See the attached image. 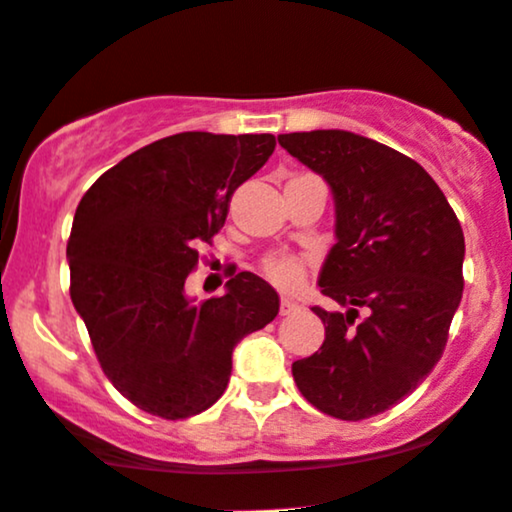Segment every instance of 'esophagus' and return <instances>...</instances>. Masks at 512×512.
Masks as SVG:
<instances>
[{
    "label": "esophagus",
    "instance_id": "esophagus-1",
    "mask_svg": "<svg viewBox=\"0 0 512 512\" xmlns=\"http://www.w3.org/2000/svg\"><path fill=\"white\" fill-rule=\"evenodd\" d=\"M296 311H301V306L296 301L286 299V296L279 301V313H282V316H291V313H296Z\"/></svg>",
    "mask_w": 512,
    "mask_h": 512
}]
</instances>
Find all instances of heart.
<instances>
[{
	"label": "heart",
	"mask_w": 512,
	"mask_h": 512,
	"mask_svg": "<svg viewBox=\"0 0 512 512\" xmlns=\"http://www.w3.org/2000/svg\"><path fill=\"white\" fill-rule=\"evenodd\" d=\"M260 269L269 284L282 291H291L306 277V260L301 255H294V252H269V255L262 257Z\"/></svg>",
	"instance_id": "1"
}]
</instances>
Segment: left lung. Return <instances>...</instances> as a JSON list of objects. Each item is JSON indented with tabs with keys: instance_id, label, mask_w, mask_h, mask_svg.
<instances>
[{
	"instance_id": "obj_1",
	"label": "left lung",
	"mask_w": 512,
	"mask_h": 512,
	"mask_svg": "<svg viewBox=\"0 0 512 512\" xmlns=\"http://www.w3.org/2000/svg\"><path fill=\"white\" fill-rule=\"evenodd\" d=\"M279 145L333 189L338 243L318 284L347 308L313 306L325 340L291 374L320 413L372 418L445 352L464 291L462 226L435 179L389 145L350 131L284 133Z\"/></svg>"
}]
</instances>
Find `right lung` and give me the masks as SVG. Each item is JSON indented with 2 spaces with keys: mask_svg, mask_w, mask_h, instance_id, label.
<instances>
[{
  "mask_svg": "<svg viewBox=\"0 0 512 512\" xmlns=\"http://www.w3.org/2000/svg\"><path fill=\"white\" fill-rule=\"evenodd\" d=\"M274 145L272 133H177L123 157L82 196L67 240L70 299L106 379L140 411L182 420L211 408L233 347L279 313L277 291L252 272L223 296L184 294L199 247Z\"/></svg>",
  "mask_w": 512,
  "mask_h": 512,
  "instance_id": "obj_1",
  "label": "right lung"
}]
</instances>
